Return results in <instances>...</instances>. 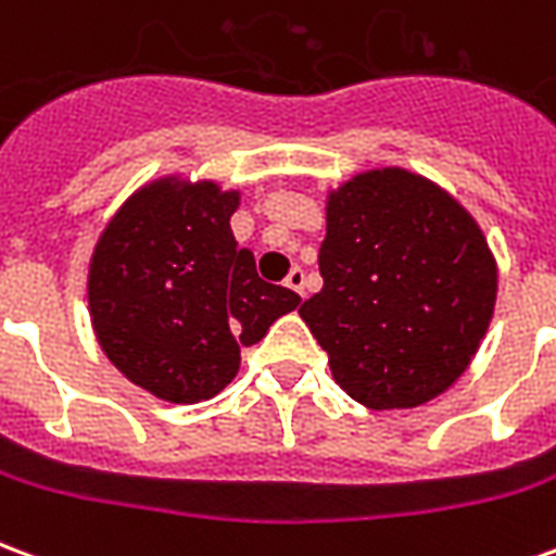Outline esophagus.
Wrapping results in <instances>:
<instances>
[{"label": "esophagus", "mask_w": 556, "mask_h": 556, "mask_svg": "<svg viewBox=\"0 0 556 556\" xmlns=\"http://www.w3.org/2000/svg\"><path fill=\"white\" fill-rule=\"evenodd\" d=\"M286 286H289L291 291H298V294H306V274H303V267H291L289 277H286Z\"/></svg>", "instance_id": "1"}]
</instances>
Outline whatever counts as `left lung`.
<instances>
[{
    "label": "left lung",
    "mask_w": 556,
    "mask_h": 556,
    "mask_svg": "<svg viewBox=\"0 0 556 556\" xmlns=\"http://www.w3.org/2000/svg\"><path fill=\"white\" fill-rule=\"evenodd\" d=\"M325 289L301 318L354 402L408 410L446 393L489 333L497 258L473 214L402 166L351 175L325 199Z\"/></svg>",
    "instance_id": "1"
}]
</instances>
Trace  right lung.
I'll return each instance as SVG.
<instances>
[{"label":"right lung","mask_w":556,"mask_h":556,"mask_svg":"<svg viewBox=\"0 0 556 556\" xmlns=\"http://www.w3.org/2000/svg\"><path fill=\"white\" fill-rule=\"evenodd\" d=\"M241 190L211 178H151L118 205L86 274L91 330L130 384L172 405L214 399L241 369V349L298 309L265 282L231 235Z\"/></svg>","instance_id":"add662e5"}]
</instances>
